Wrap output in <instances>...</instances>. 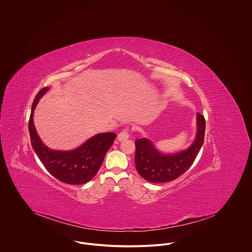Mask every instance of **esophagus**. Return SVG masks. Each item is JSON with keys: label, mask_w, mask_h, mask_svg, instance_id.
I'll return each mask as SVG.
<instances>
[{"label": "esophagus", "mask_w": 252, "mask_h": 252, "mask_svg": "<svg viewBox=\"0 0 252 252\" xmlns=\"http://www.w3.org/2000/svg\"><path fill=\"white\" fill-rule=\"evenodd\" d=\"M129 137H130L129 131H128L127 129H125V130H123L122 132H120V133L118 134V136H117V141L122 142V141H124V140H127Z\"/></svg>", "instance_id": "esophagus-1"}]
</instances>
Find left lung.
<instances>
[{
    "label": "left lung",
    "instance_id": "obj_1",
    "mask_svg": "<svg viewBox=\"0 0 252 252\" xmlns=\"http://www.w3.org/2000/svg\"><path fill=\"white\" fill-rule=\"evenodd\" d=\"M206 121L197 113V131L192 144L176 153H163L147 138L135 142L136 169L144 180L152 183L168 182L184 174L196 159L205 138Z\"/></svg>",
    "mask_w": 252,
    "mask_h": 252
}]
</instances>
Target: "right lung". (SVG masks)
Masks as SVG:
<instances>
[{
    "mask_svg": "<svg viewBox=\"0 0 252 252\" xmlns=\"http://www.w3.org/2000/svg\"><path fill=\"white\" fill-rule=\"evenodd\" d=\"M48 90V87L42 88L33 102L29 120L32 146L44 168L54 178L68 184L86 183L99 171L107 151L116 138V134H97L72 150H54L47 147L36 133L33 116L36 104Z\"/></svg>",
    "mask_w": 252,
    "mask_h": 252,
    "instance_id": "obj_1",
    "label": "right lung"
}]
</instances>
